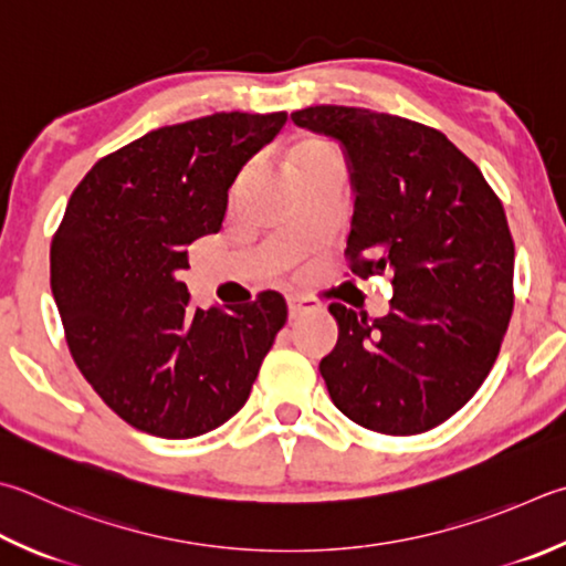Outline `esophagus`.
Returning a JSON list of instances; mask_svg holds the SVG:
<instances>
[{
  "label": "esophagus",
  "instance_id": "esophagus-1",
  "mask_svg": "<svg viewBox=\"0 0 566 566\" xmlns=\"http://www.w3.org/2000/svg\"><path fill=\"white\" fill-rule=\"evenodd\" d=\"M286 304H290V316L296 318V316H304L310 312H324V304L316 302V300H306V296H300V294H292L290 300H286Z\"/></svg>",
  "mask_w": 566,
  "mask_h": 566
}]
</instances>
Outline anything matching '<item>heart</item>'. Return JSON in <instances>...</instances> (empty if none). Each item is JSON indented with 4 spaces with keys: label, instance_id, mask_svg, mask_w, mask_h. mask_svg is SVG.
Wrapping results in <instances>:
<instances>
[{
    "label": "heart",
    "instance_id": "1",
    "mask_svg": "<svg viewBox=\"0 0 566 566\" xmlns=\"http://www.w3.org/2000/svg\"><path fill=\"white\" fill-rule=\"evenodd\" d=\"M326 146L324 143H316V140H310V143H302L300 148L294 150V158H300V156H306V153H314V150H324Z\"/></svg>",
    "mask_w": 566,
    "mask_h": 566
}]
</instances>
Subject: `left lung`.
I'll return each mask as SVG.
<instances>
[{"label":"left lung","instance_id":"1","mask_svg":"<svg viewBox=\"0 0 566 566\" xmlns=\"http://www.w3.org/2000/svg\"><path fill=\"white\" fill-rule=\"evenodd\" d=\"M292 120L344 150L352 272H394L386 316L328 306L338 324L318 364L328 396L376 433H426L475 396L505 338L515 306L505 210L475 163L423 123L354 106H310Z\"/></svg>","mask_w":566,"mask_h":566}]
</instances>
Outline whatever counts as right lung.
I'll list each match as a JSON object with an SVG mask.
<instances>
[{"label":"right lung","mask_w":566,"mask_h":566,"mask_svg":"<svg viewBox=\"0 0 566 566\" xmlns=\"http://www.w3.org/2000/svg\"><path fill=\"white\" fill-rule=\"evenodd\" d=\"M286 113H212L163 126L101 158L51 240V292L78 371L128 426L158 438L210 433L248 403L282 294L200 310L178 272L188 244L220 232L228 192Z\"/></svg>","instance_id":"add662e5"}]
</instances>
